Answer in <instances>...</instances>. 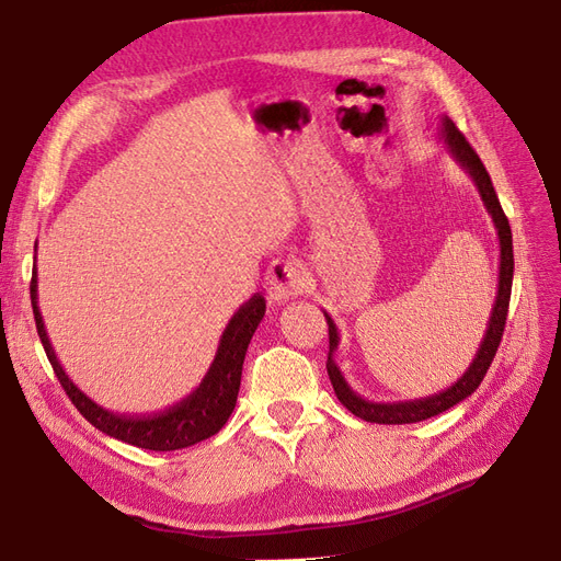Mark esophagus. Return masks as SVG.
Here are the masks:
<instances>
[{"instance_id": "obj_1", "label": "esophagus", "mask_w": 561, "mask_h": 561, "mask_svg": "<svg viewBox=\"0 0 561 561\" xmlns=\"http://www.w3.org/2000/svg\"><path fill=\"white\" fill-rule=\"evenodd\" d=\"M266 295L271 301H287L304 293L309 285V271L297 260H276L266 271Z\"/></svg>"}]
</instances>
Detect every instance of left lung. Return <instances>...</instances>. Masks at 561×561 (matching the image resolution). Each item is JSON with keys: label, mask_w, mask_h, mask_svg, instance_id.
I'll return each mask as SVG.
<instances>
[{"label": "left lung", "mask_w": 561, "mask_h": 561, "mask_svg": "<svg viewBox=\"0 0 561 561\" xmlns=\"http://www.w3.org/2000/svg\"><path fill=\"white\" fill-rule=\"evenodd\" d=\"M439 140L445 142L454 161L472 178L474 186H478V192L484 201V208L491 215V222H494V227H496L499 248H501L496 299H494V307H491V316L486 322V332L482 336V344H480L478 353H474V358L468 365V369L461 375V379H456L449 388L439 390V393H435V396H426L419 400H404V402H371V400H365L355 393V390L348 386V381L344 379L342 369H339V365L334 363V351L339 348V330L334 325V320L330 318V313L322 311L325 313L328 332H330L328 375H330L334 393H336L339 402H342L351 414H355L363 421H369V423H388V426H400V423L426 421L431 416H437V414L451 410L454 404L472 396L474 390H478V386L482 383L486 369L499 351L503 328H505V318H507V307H511L513 268H515L513 233H511V225H507V217L499 203V196L494 192V184H491V178L486 173L484 163L480 161L478 154H474V149L463 138V133L458 130L451 118H447V116H443V122H439Z\"/></svg>", "instance_id": "8db88e82"}]
</instances>
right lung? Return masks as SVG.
<instances>
[{"mask_svg":"<svg viewBox=\"0 0 561 561\" xmlns=\"http://www.w3.org/2000/svg\"><path fill=\"white\" fill-rule=\"evenodd\" d=\"M37 297L39 295H37V268H35L32 271V283H30L32 313H35L37 334L44 344L46 358L50 367H54L67 398L72 400V404L81 412V416L91 421L98 431H103L110 437L122 439L126 445L151 449V451H175V449L192 447L201 443V439H208L210 435L222 431L227 419L233 412L236 398H239L241 371H243L248 344L266 311V299L257 293L231 316L229 325L225 328L222 336H219V346L215 353V360L210 363V369L206 371V377H203L198 388L192 390L184 400L168 407V410L159 414L126 416L100 407L83 393L81 388H77V383L70 377H67V371L56 358L54 346L48 342Z\"/></svg>","mask_w":561,"mask_h":561,"instance_id":"right-lung-1","label":"right lung"}]
</instances>
